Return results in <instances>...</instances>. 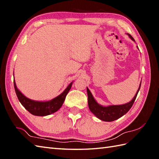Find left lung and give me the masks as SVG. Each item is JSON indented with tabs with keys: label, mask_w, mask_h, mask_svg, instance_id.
Returning a JSON list of instances; mask_svg holds the SVG:
<instances>
[{
	"label": "left lung",
	"mask_w": 159,
	"mask_h": 159,
	"mask_svg": "<svg viewBox=\"0 0 159 159\" xmlns=\"http://www.w3.org/2000/svg\"><path fill=\"white\" fill-rule=\"evenodd\" d=\"M131 39L134 41V38L130 34H128ZM141 84L139 89L135 94V96L133 98L130 102L128 103L122 104V105H113L109 107H102L96 102L95 99L93 98L92 93L88 88H87V96H88V105L90 111L95 115V116L99 118L100 120L104 121H113L119 119L120 117L123 116L126 114L128 111L130 109V108L133 106V104L135 100L137 93L140 89Z\"/></svg>",
	"instance_id": "obj_1"
}]
</instances>
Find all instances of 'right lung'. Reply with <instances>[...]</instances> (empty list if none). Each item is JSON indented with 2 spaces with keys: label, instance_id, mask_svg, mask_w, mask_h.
Instances as JSON below:
<instances>
[{
  "label": "right lung",
  "instance_id": "right-lung-1",
  "mask_svg": "<svg viewBox=\"0 0 159 159\" xmlns=\"http://www.w3.org/2000/svg\"><path fill=\"white\" fill-rule=\"evenodd\" d=\"M13 85H14L16 95L19 101L29 113L37 116H46L56 112L60 109L66 99L67 93L71 89L72 83H71L59 96L47 102H38V101H34L27 98L17 88L15 80H13Z\"/></svg>",
  "mask_w": 159,
  "mask_h": 159
}]
</instances>
